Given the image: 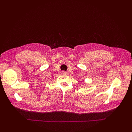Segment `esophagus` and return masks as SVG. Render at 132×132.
Instances as JSON below:
<instances>
[{"mask_svg":"<svg viewBox=\"0 0 132 132\" xmlns=\"http://www.w3.org/2000/svg\"><path fill=\"white\" fill-rule=\"evenodd\" d=\"M62 74L63 75H68V72H66V71H62Z\"/></svg>","mask_w":132,"mask_h":132,"instance_id":"34e87169","label":"esophagus"}]
</instances>
